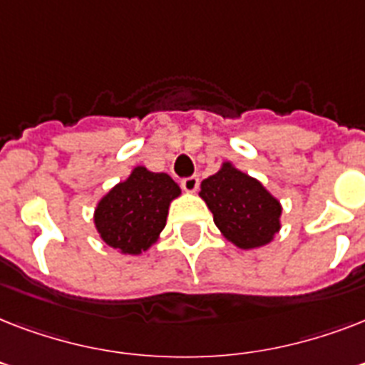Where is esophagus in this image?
Wrapping results in <instances>:
<instances>
[{
    "label": "esophagus",
    "mask_w": 365,
    "mask_h": 365,
    "mask_svg": "<svg viewBox=\"0 0 365 365\" xmlns=\"http://www.w3.org/2000/svg\"><path fill=\"white\" fill-rule=\"evenodd\" d=\"M182 189H183V191H187V193H195V191L199 189V178H197V176L183 178Z\"/></svg>",
    "instance_id": "esophagus-1"
}]
</instances>
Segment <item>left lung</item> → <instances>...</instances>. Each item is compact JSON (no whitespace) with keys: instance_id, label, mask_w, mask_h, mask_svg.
<instances>
[{"instance_id":"obj_1","label":"left lung","mask_w":365,"mask_h":365,"mask_svg":"<svg viewBox=\"0 0 365 365\" xmlns=\"http://www.w3.org/2000/svg\"><path fill=\"white\" fill-rule=\"evenodd\" d=\"M214 223L239 248H257L278 233L280 205L257 180L237 170L229 163L200 183Z\"/></svg>"}]
</instances>
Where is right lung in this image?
Instances as JSON below:
<instances>
[{
    "label": "right lung",
    "instance_id": "1",
    "mask_svg": "<svg viewBox=\"0 0 365 365\" xmlns=\"http://www.w3.org/2000/svg\"><path fill=\"white\" fill-rule=\"evenodd\" d=\"M178 195L180 187L168 174L138 166L100 200L94 214L100 237L123 254H142L165 229L168 206Z\"/></svg>",
    "mask_w": 365,
    "mask_h": 365
}]
</instances>
